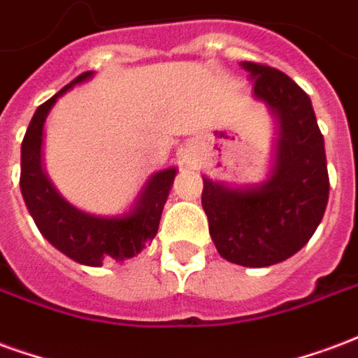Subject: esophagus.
<instances>
[{
  "label": "esophagus",
  "mask_w": 358,
  "mask_h": 358,
  "mask_svg": "<svg viewBox=\"0 0 358 358\" xmlns=\"http://www.w3.org/2000/svg\"><path fill=\"white\" fill-rule=\"evenodd\" d=\"M198 160V154L196 148L192 147H185L181 152V162L182 164H194Z\"/></svg>",
  "instance_id": "34e87169"
}]
</instances>
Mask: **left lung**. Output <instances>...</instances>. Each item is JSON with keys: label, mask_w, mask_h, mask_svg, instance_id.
<instances>
[{"label": "left lung", "mask_w": 358, "mask_h": 358, "mask_svg": "<svg viewBox=\"0 0 358 358\" xmlns=\"http://www.w3.org/2000/svg\"><path fill=\"white\" fill-rule=\"evenodd\" d=\"M242 69L280 125L275 171L250 189H229L204 177L202 208L221 257L242 267H268L309 242L324 215L330 179L309 95L267 64L244 61Z\"/></svg>", "instance_id": "8db88e82"}]
</instances>
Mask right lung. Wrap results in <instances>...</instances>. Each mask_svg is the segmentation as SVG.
<instances>
[{
    "instance_id": "obj_1",
    "label": "right lung",
    "mask_w": 358,
    "mask_h": 358,
    "mask_svg": "<svg viewBox=\"0 0 358 358\" xmlns=\"http://www.w3.org/2000/svg\"><path fill=\"white\" fill-rule=\"evenodd\" d=\"M93 72H83L57 95L38 106L30 120L20 150V190L40 233L70 259L101 267L108 262H124L137 255L158 233L162 210L173 185L176 168L162 169L150 177L135 210L125 217H96L83 213L55 190L41 169L43 122L55 101Z\"/></svg>"
}]
</instances>
